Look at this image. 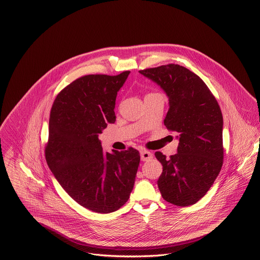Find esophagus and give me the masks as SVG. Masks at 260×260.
Listing matches in <instances>:
<instances>
[{
  "label": "esophagus",
  "mask_w": 260,
  "mask_h": 260,
  "mask_svg": "<svg viewBox=\"0 0 260 260\" xmlns=\"http://www.w3.org/2000/svg\"><path fill=\"white\" fill-rule=\"evenodd\" d=\"M153 157L152 153L147 151V150H142L141 151V160L142 161H147V160H150Z\"/></svg>",
  "instance_id": "esophagus-1"
}]
</instances>
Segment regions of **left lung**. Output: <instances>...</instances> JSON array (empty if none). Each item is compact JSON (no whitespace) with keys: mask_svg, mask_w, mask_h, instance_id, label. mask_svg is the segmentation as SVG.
Returning a JSON list of instances; mask_svg holds the SVG:
<instances>
[{"mask_svg":"<svg viewBox=\"0 0 260 260\" xmlns=\"http://www.w3.org/2000/svg\"><path fill=\"white\" fill-rule=\"evenodd\" d=\"M140 73L167 93L170 108L164 123L178 133L176 154L167 158L155 152L162 165L159 191L173 205L191 206L208 192L223 164L220 107L206 83L182 66L169 63Z\"/></svg>","mask_w":260,"mask_h":260,"instance_id":"8db88e82","label":"left lung"}]
</instances>
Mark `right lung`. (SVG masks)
<instances>
[{
  "label": "right lung",
  "instance_id": "obj_1",
  "mask_svg": "<svg viewBox=\"0 0 260 260\" xmlns=\"http://www.w3.org/2000/svg\"><path fill=\"white\" fill-rule=\"evenodd\" d=\"M129 73L80 77L57 94L51 108L47 165L64 191L95 213L114 212L127 202L140 164L134 148L109 153L99 140L116 120L117 91Z\"/></svg>",
  "mask_w": 260,
  "mask_h": 260
}]
</instances>
